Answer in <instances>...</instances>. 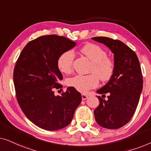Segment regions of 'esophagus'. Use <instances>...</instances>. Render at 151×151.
Returning a JSON list of instances; mask_svg holds the SVG:
<instances>
[{"label":"esophagus","instance_id":"34e87169","mask_svg":"<svg viewBox=\"0 0 151 151\" xmlns=\"http://www.w3.org/2000/svg\"><path fill=\"white\" fill-rule=\"evenodd\" d=\"M88 96L87 95H86V94H82V100H86V99L88 98Z\"/></svg>","mask_w":151,"mask_h":151}]
</instances>
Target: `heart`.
Returning a JSON list of instances; mask_svg holds the SVG:
<instances>
[{
	"mask_svg": "<svg viewBox=\"0 0 151 151\" xmlns=\"http://www.w3.org/2000/svg\"><path fill=\"white\" fill-rule=\"evenodd\" d=\"M81 52L92 62L91 71L96 74L76 75L69 78L67 84L78 91L85 93L98 85V78L102 82L110 80L114 73L115 64L112 59L107 57L106 51L97 45L86 44L81 49ZM73 59L74 54L72 51L62 53L58 59V67L60 71L65 73H70L73 67Z\"/></svg>",
	"mask_w": 151,
	"mask_h": 151,
	"instance_id": "obj_1",
	"label": "heart"
}]
</instances>
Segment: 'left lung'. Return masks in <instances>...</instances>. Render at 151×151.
<instances>
[{
	"label": "left lung",
	"mask_w": 151,
	"mask_h": 151,
	"mask_svg": "<svg viewBox=\"0 0 151 151\" xmlns=\"http://www.w3.org/2000/svg\"><path fill=\"white\" fill-rule=\"evenodd\" d=\"M92 39L109 47L114 54L115 71L109 81L97 91L108 94L106 100L97 96L100 104L94 110L95 119L100 127L117 129L132 118L143 88V77L136 53L120 40L107 37Z\"/></svg>",
	"instance_id": "obj_1"
}]
</instances>
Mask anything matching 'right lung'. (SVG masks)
Returning a JSON list of instances; mask_svg holds the SVG:
<instances>
[{"instance_id": "obj_1", "label": "right lung", "mask_w": 151, "mask_h": 151, "mask_svg": "<svg viewBox=\"0 0 151 151\" xmlns=\"http://www.w3.org/2000/svg\"><path fill=\"white\" fill-rule=\"evenodd\" d=\"M76 43L64 36L48 35L28 42L14 70L16 98L22 112L37 127L56 131L67 127L82 101L80 93L68 87L55 96L53 88L62 87L58 59Z\"/></svg>"}]
</instances>
